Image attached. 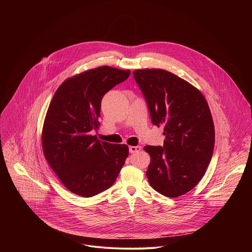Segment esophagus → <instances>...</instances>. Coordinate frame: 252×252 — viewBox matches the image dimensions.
Masks as SVG:
<instances>
[{"mask_svg":"<svg viewBox=\"0 0 252 252\" xmlns=\"http://www.w3.org/2000/svg\"><path fill=\"white\" fill-rule=\"evenodd\" d=\"M141 150V148L139 147V146H130L129 147V153H131V154H134V153H138L139 151Z\"/></svg>","mask_w":252,"mask_h":252,"instance_id":"esophagus-1","label":"esophagus"}]
</instances>
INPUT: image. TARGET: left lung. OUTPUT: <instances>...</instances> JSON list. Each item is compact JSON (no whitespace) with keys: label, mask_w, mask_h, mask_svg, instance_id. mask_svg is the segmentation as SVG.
<instances>
[{"label":"left lung","mask_w":252,"mask_h":252,"mask_svg":"<svg viewBox=\"0 0 252 252\" xmlns=\"http://www.w3.org/2000/svg\"><path fill=\"white\" fill-rule=\"evenodd\" d=\"M155 126H163V147L143 148L151 157L147 176L167 197L191 190L204 175L214 148V125L201 92L168 70L133 71Z\"/></svg>","instance_id":"1"}]
</instances>
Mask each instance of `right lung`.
Listing matches in <instances>:
<instances>
[{"label":"right lung","instance_id":"obj_1","mask_svg":"<svg viewBox=\"0 0 252 252\" xmlns=\"http://www.w3.org/2000/svg\"><path fill=\"white\" fill-rule=\"evenodd\" d=\"M130 70L101 65L66 79L57 90L44 121L45 158L73 193L94 196L111 188L128 156L126 145L99 141L100 101Z\"/></svg>","mask_w":252,"mask_h":252}]
</instances>
